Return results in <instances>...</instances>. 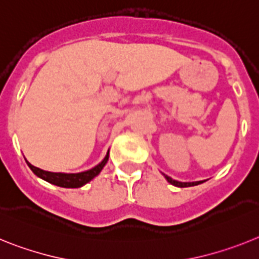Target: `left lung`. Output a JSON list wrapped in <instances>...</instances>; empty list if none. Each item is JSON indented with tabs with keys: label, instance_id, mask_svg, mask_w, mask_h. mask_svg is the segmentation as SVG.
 <instances>
[{
	"label": "left lung",
	"instance_id": "1",
	"mask_svg": "<svg viewBox=\"0 0 259 259\" xmlns=\"http://www.w3.org/2000/svg\"><path fill=\"white\" fill-rule=\"evenodd\" d=\"M164 177L167 179L168 183L172 184V185H175V186H179V188H188V186L199 185V184L203 183V181H195V183H180V181H176V180H173L172 177L167 176V175H164Z\"/></svg>",
	"mask_w": 259,
	"mask_h": 259
}]
</instances>
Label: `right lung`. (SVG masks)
<instances>
[{"label":"right lung","mask_w":259,"mask_h":259,"mask_svg":"<svg viewBox=\"0 0 259 259\" xmlns=\"http://www.w3.org/2000/svg\"><path fill=\"white\" fill-rule=\"evenodd\" d=\"M108 157H109V152H107L105 157L102 160V163H99L96 167L91 168L89 170H84V172L79 173H61V172H48V170H42L37 167H33L32 164L28 163V167L31 168L36 176L40 177V179L46 180L49 184H53V185L61 186V188H80V186L86 185L87 183H90L94 177H96L99 173L102 172V169L104 168V165L107 164Z\"/></svg>","instance_id":"1"}]
</instances>
